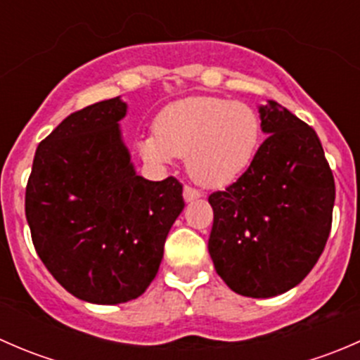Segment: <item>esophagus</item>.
Returning a JSON list of instances; mask_svg holds the SVG:
<instances>
[{
  "mask_svg": "<svg viewBox=\"0 0 360 360\" xmlns=\"http://www.w3.org/2000/svg\"><path fill=\"white\" fill-rule=\"evenodd\" d=\"M183 197L186 202H193V200H197V198H200L202 193L198 190H195L193 186H184Z\"/></svg>",
  "mask_w": 360,
  "mask_h": 360,
  "instance_id": "1",
  "label": "esophagus"
}]
</instances>
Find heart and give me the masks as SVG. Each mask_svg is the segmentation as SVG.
<instances>
[{
    "mask_svg": "<svg viewBox=\"0 0 360 360\" xmlns=\"http://www.w3.org/2000/svg\"><path fill=\"white\" fill-rule=\"evenodd\" d=\"M261 136L263 125L252 106L224 97L197 96L160 111L155 134L141 137L139 150L155 163L186 158L191 179L202 186L221 188L249 169Z\"/></svg>",
    "mask_w": 360,
    "mask_h": 360,
    "instance_id": "1",
    "label": "heart"
}]
</instances>
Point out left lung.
I'll return each instance as SVG.
<instances>
[{"instance_id":"1","label":"left lung","mask_w":360,"mask_h":360,"mask_svg":"<svg viewBox=\"0 0 360 360\" xmlns=\"http://www.w3.org/2000/svg\"><path fill=\"white\" fill-rule=\"evenodd\" d=\"M266 139L249 169L210 193L209 254L231 291L271 297L300 284L328 242L335 177L317 134L278 103L259 108Z\"/></svg>"}]
</instances>
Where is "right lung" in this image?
<instances>
[{
	"instance_id": "1",
	"label": "right lung",
	"mask_w": 360,
	"mask_h": 360,
	"mask_svg": "<svg viewBox=\"0 0 360 360\" xmlns=\"http://www.w3.org/2000/svg\"><path fill=\"white\" fill-rule=\"evenodd\" d=\"M125 112L118 97L71 112L39 143L25 186L39 259L89 303H125L146 291L184 209L176 177L136 174L120 137Z\"/></svg>"
}]
</instances>
